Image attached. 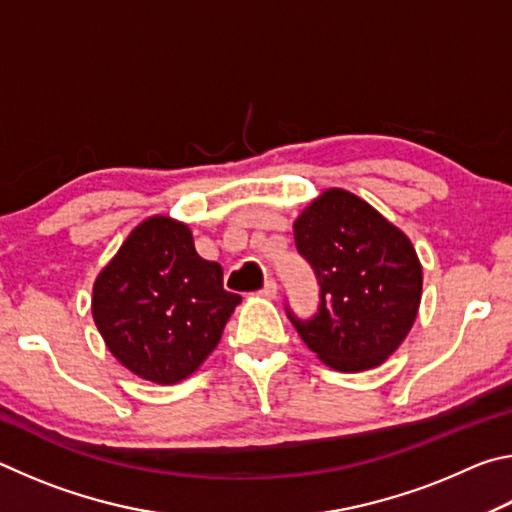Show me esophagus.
Segmentation results:
<instances>
[{"mask_svg": "<svg viewBox=\"0 0 512 512\" xmlns=\"http://www.w3.org/2000/svg\"><path fill=\"white\" fill-rule=\"evenodd\" d=\"M259 293H262L264 298H275V296H277V282H275V280H266L264 289L259 291Z\"/></svg>", "mask_w": 512, "mask_h": 512, "instance_id": "esophagus-1", "label": "esophagus"}]
</instances>
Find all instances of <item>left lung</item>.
Instances as JSON below:
<instances>
[{
	"label": "left lung",
	"instance_id": "1",
	"mask_svg": "<svg viewBox=\"0 0 512 512\" xmlns=\"http://www.w3.org/2000/svg\"><path fill=\"white\" fill-rule=\"evenodd\" d=\"M298 253L314 268L320 305L287 316L318 359L341 372L379 366L411 332L422 266L400 228L345 189H327L293 223Z\"/></svg>",
	"mask_w": 512,
	"mask_h": 512
}]
</instances>
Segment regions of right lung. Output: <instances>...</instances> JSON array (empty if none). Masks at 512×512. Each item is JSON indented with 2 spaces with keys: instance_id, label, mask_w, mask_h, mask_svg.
<instances>
[{
  "instance_id": "1",
  "label": "right lung",
  "mask_w": 512,
  "mask_h": 512,
  "mask_svg": "<svg viewBox=\"0 0 512 512\" xmlns=\"http://www.w3.org/2000/svg\"><path fill=\"white\" fill-rule=\"evenodd\" d=\"M239 302L223 289V268L196 253L185 223L151 216L99 273L92 316L121 366L176 384L210 357Z\"/></svg>"
}]
</instances>
